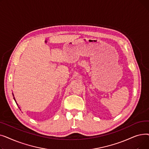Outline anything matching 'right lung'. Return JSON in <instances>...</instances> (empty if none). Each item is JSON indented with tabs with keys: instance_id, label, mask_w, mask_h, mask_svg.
<instances>
[{
	"instance_id": "obj_1",
	"label": "right lung",
	"mask_w": 149,
	"mask_h": 149,
	"mask_svg": "<svg viewBox=\"0 0 149 149\" xmlns=\"http://www.w3.org/2000/svg\"><path fill=\"white\" fill-rule=\"evenodd\" d=\"M13 97H14V95H13ZM14 100H15V103H16V101H15V98H14ZM16 104H17V103H16Z\"/></svg>"
}]
</instances>
